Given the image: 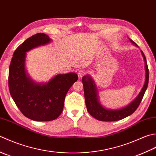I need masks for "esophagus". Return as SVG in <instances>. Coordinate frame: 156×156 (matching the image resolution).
Returning <instances> with one entry per match:
<instances>
[{"label": "esophagus", "mask_w": 156, "mask_h": 156, "mask_svg": "<svg viewBox=\"0 0 156 156\" xmlns=\"http://www.w3.org/2000/svg\"><path fill=\"white\" fill-rule=\"evenodd\" d=\"M85 71H83V70H79L77 71V75H78V77L79 78H81L83 76L85 75Z\"/></svg>", "instance_id": "esophagus-1"}]
</instances>
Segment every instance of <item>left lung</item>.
Listing matches in <instances>:
<instances>
[{
    "label": "left lung",
    "mask_w": 156,
    "mask_h": 156,
    "mask_svg": "<svg viewBox=\"0 0 156 156\" xmlns=\"http://www.w3.org/2000/svg\"><path fill=\"white\" fill-rule=\"evenodd\" d=\"M129 39L131 43L135 44L136 46H137V45L132 40L130 39V38H129ZM141 52L145 62V81L144 85L135 99L133 100L126 106L123 107L122 108L111 110L104 108L101 106L100 101L98 89L94 79L89 75H85L83 77L82 82L83 85L85 104H86L88 112L94 118L98 120H101V121H116V120L123 119L130 116L139 107L143 99V97L144 96L145 92L147 88L149 81V70L147 61H146L145 56L142 50H141Z\"/></svg>",
    "instance_id": "obj_1"
}]
</instances>
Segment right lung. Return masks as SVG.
<instances>
[{"label":"right lung","mask_w":156,"mask_h":156,"mask_svg":"<svg viewBox=\"0 0 156 156\" xmlns=\"http://www.w3.org/2000/svg\"><path fill=\"white\" fill-rule=\"evenodd\" d=\"M52 40L39 33L29 37L19 46L12 56L9 72L11 96L25 116L36 121L55 120L62 113L69 90L77 81L75 73L58 74L46 83H37L25 70L27 52L50 43Z\"/></svg>","instance_id":"1"}]
</instances>
